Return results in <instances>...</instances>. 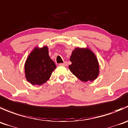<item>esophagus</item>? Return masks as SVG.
<instances>
[{"instance_id": "1", "label": "esophagus", "mask_w": 128, "mask_h": 128, "mask_svg": "<svg viewBox=\"0 0 128 128\" xmlns=\"http://www.w3.org/2000/svg\"><path fill=\"white\" fill-rule=\"evenodd\" d=\"M60 66H66L67 65V62H64V64H59Z\"/></svg>"}]
</instances>
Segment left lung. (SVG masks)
Masks as SVG:
<instances>
[{
    "label": "left lung",
    "instance_id": "obj_1",
    "mask_svg": "<svg viewBox=\"0 0 128 128\" xmlns=\"http://www.w3.org/2000/svg\"><path fill=\"white\" fill-rule=\"evenodd\" d=\"M69 69L81 81L93 82L100 73V66L95 54L88 48L76 47L72 52Z\"/></svg>",
    "mask_w": 128,
    "mask_h": 128
}]
</instances>
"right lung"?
Returning <instances> with one entry per match:
<instances>
[{
  "instance_id": "right-lung-1",
  "label": "right lung",
  "mask_w": 128,
  "mask_h": 128,
  "mask_svg": "<svg viewBox=\"0 0 128 128\" xmlns=\"http://www.w3.org/2000/svg\"><path fill=\"white\" fill-rule=\"evenodd\" d=\"M25 74L27 82L33 85H41L48 80L56 68L48 55L47 46L35 47L25 63Z\"/></svg>"
}]
</instances>
